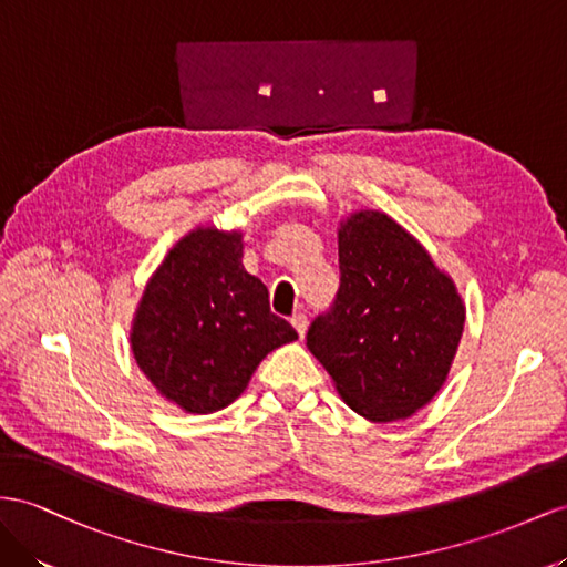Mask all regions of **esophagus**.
Wrapping results in <instances>:
<instances>
[{
    "label": "esophagus",
    "mask_w": 567,
    "mask_h": 567,
    "mask_svg": "<svg viewBox=\"0 0 567 567\" xmlns=\"http://www.w3.org/2000/svg\"><path fill=\"white\" fill-rule=\"evenodd\" d=\"M292 326H295L299 338L307 336V316H303V313H295V316H292Z\"/></svg>",
    "instance_id": "1"
}]
</instances>
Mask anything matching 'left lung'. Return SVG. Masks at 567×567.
Instances as JSON below:
<instances>
[{
	"mask_svg": "<svg viewBox=\"0 0 567 567\" xmlns=\"http://www.w3.org/2000/svg\"><path fill=\"white\" fill-rule=\"evenodd\" d=\"M340 292L307 347L350 410L373 424L410 419L441 393L464 330L462 295L412 231L361 208L338 225Z\"/></svg>",
	"mask_w": 567,
	"mask_h": 567,
	"instance_id": "left-lung-1",
	"label": "left lung"
}]
</instances>
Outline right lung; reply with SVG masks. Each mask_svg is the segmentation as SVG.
Instances as JSON below:
<instances>
[{
    "mask_svg": "<svg viewBox=\"0 0 567 567\" xmlns=\"http://www.w3.org/2000/svg\"><path fill=\"white\" fill-rule=\"evenodd\" d=\"M241 256V227L188 229L145 282L128 326L136 367L186 414L225 410L260 361L297 340Z\"/></svg>",
    "mask_w": 567,
    "mask_h": 567,
    "instance_id": "1",
    "label": "right lung"
}]
</instances>
